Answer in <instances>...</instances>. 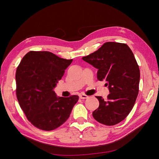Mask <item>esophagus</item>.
I'll list each match as a JSON object with an SVG mask.
<instances>
[{"label": "esophagus", "instance_id": "obj_1", "mask_svg": "<svg viewBox=\"0 0 159 159\" xmlns=\"http://www.w3.org/2000/svg\"><path fill=\"white\" fill-rule=\"evenodd\" d=\"M79 96H80V99H86V98H88V95H86L84 93H81V94L79 95Z\"/></svg>", "mask_w": 159, "mask_h": 159}]
</instances>
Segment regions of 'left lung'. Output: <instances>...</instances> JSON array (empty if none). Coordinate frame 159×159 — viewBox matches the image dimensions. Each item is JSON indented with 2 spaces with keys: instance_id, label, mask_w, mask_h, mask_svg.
Wrapping results in <instances>:
<instances>
[{
  "instance_id": "8db88e82",
  "label": "left lung",
  "mask_w": 159,
  "mask_h": 159,
  "mask_svg": "<svg viewBox=\"0 0 159 159\" xmlns=\"http://www.w3.org/2000/svg\"><path fill=\"white\" fill-rule=\"evenodd\" d=\"M82 59L98 70V79L107 81L110 92L106 100L96 96L99 105L92 113L93 118L109 126L122 121L139 93L140 70L131 50L125 44L108 42Z\"/></svg>"
}]
</instances>
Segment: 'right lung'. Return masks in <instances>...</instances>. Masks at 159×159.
<instances>
[{
    "mask_svg": "<svg viewBox=\"0 0 159 159\" xmlns=\"http://www.w3.org/2000/svg\"><path fill=\"white\" fill-rule=\"evenodd\" d=\"M72 61L50 52L30 51L18 66L17 99L28 120L34 127L52 131L69 118L79 97H57L53 89Z\"/></svg>",
    "mask_w": 159,
    "mask_h": 159,
    "instance_id": "obj_1",
    "label": "right lung"
}]
</instances>
